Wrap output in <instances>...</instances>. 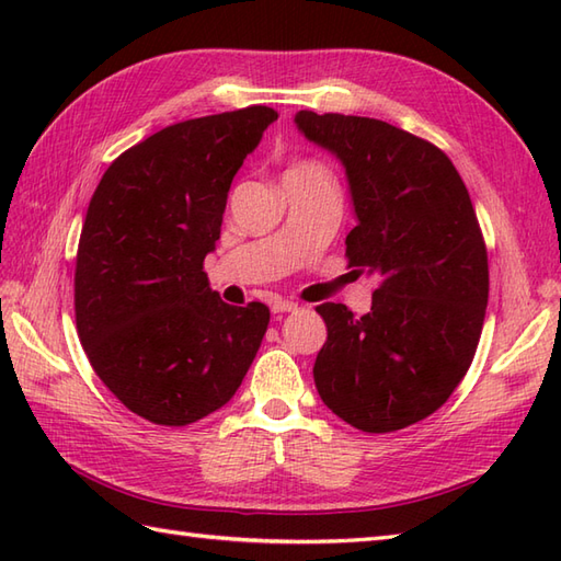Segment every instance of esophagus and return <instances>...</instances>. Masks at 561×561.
<instances>
[{
    "label": "esophagus",
    "instance_id": "esophagus-1",
    "mask_svg": "<svg viewBox=\"0 0 561 561\" xmlns=\"http://www.w3.org/2000/svg\"><path fill=\"white\" fill-rule=\"evenodd\" d=\"M299 311V306H296L294 301H274L272 304V313H294Z\"/></svg>",
    "mask_w": 561,
    "mask_h": 561
}]
</instances>
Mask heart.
Here are the masks:
<instances>
[{
    "mask_svg": "<svg viewBox=\"0 0 561 561\" xmlns=\"http://www.w3.org/2000/svg\"><path fill=\"white\" fill-rule=\"evenodd\" d=\"M289 171H323V169H320L316 161H299V163H294Z\"/></svg>",
    "mask_w": 561,
    "mask_h": 561,
    "instance_id": "heart-1",
    "label": "heart"
}]
</instances>
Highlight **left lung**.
<instances>
[{
	"mask_svg": "<svg viewBox=\"0 0 561 561\" xmlns=\"http://www.w3.org/2000/svg\"><path fill=\"white\" fill-rule=\"evenodd\" d=\"M350 178L356 226L344 255L378 279L371 311L320 304L328 325L313 378L340 420L388 434L426 420L468 374L490 265L478 214L444 151L374 117L296 113Z\"/></svg>",
	"mask_w": 561,
	"mask_h": 561,
	"instance_id": "left-lung-1",
	"label": "left lung"
}]
</instances>
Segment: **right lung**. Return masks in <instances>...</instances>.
Wrapping results in <instances>:
<instances>
[{
	"label": "right lung",
	"mask_w": 561,
	"mask_h": 561,
	"mask_svg": "<svg viewBox=\"0 0 561 561\" xmlns=\"http://www.w3.org/2000/svg\"><path fill=\"white\" fill-rule=\"evenodd\" d=\"M267 105L195 117L117 157L93 193L75 270L77 332L93 371L129 412L185 426L233 398L270 308L209 289L233 175L267 125Z\"/></svg>",
	"instance_id": "right-lung-1"
}]
</instances>
